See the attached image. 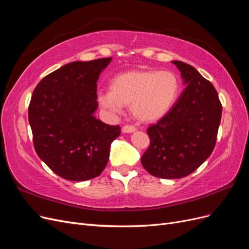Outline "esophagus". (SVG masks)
<instances>
[{"mask_svg":"<svg viewBox=\"0 0 249 249\" xmlns=\"http://www.w3.org/2000/svg\"><path fill=\"white\" fill-rule=\"evenodd\" d=\"M137 129L136 127H135L134 125H129V124H125V125H124L123 126V133H133V132H135L136 131Z\"/></svg>","mask_w":249,"mask_h":249,"instance_id":"obj_1","label":"esophagus"}]
</instances>
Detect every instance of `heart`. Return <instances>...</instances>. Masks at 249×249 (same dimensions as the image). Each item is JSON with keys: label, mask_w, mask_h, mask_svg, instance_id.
Segmentation results:
<instances>
[{"label": "heart", "mask_w": 249, "mask_h": 249, "mask_svg": "<svg viewBox=\"0 0 249 249\" xmlns=\"http://www.w3.org/2000/svg\"><path fill=\"white\" fill-rule=\"evenodd\" d=\"M111 90L97 93L101 107L113 114L130 106L133 116L141 123L162 118L175 105L179 93V80L170 71L133 70L111 80Z\"/></svg>", "instance_id": "obj_1"}]
</instances>
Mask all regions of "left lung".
I'll use <instances>...</instances> for the list:
<instances>
[{
    "instance_id": "1",
    "label": "left lung",
    "mask_w": 249,
    "mask_h": 249,
    "mask_svg": "<svg viewBox=\"0 0 249 249\" xmlns=\"http://www.w3.org/2000/svg\"><path fill=\"white\" fill-rule=\"evenodd\" d=\"M172 63L186 87L167 114L147 129L150 144L141 157L145 170L161 178L189 176L208 159L222 113L212 83L189 64L177 60Z\"/></svg>"
}]
</instances>
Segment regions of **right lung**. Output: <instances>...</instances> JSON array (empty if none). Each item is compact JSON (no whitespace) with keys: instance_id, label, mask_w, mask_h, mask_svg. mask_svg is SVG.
<instances>
[{"instance_id":"obj_1","label":"right lung","mask_w":249,"mask_h":249,"mask_svg":"<svg viewBox=\"0 0 249 249\" xmlns=\"http://www.w3.org/2000/svg\"><path fill=\"white\" fill-rule=\"evenodd\" d=\"M110 58L65 64L35 87L29 105L34 148L51 170L73 182L99 177L119 125L94 116L96 82Z\"/></svg>"}]
</instances>
